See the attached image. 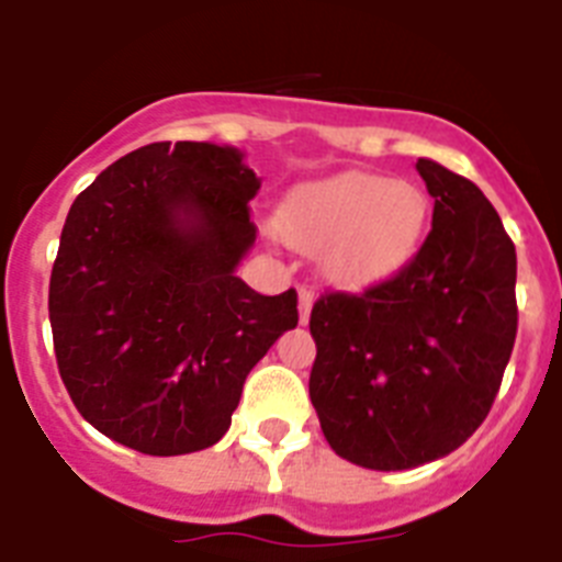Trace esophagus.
Listing matches in <instances>:
<instances>
[{
    "label": "esophagus",
    "mask_w": 562,
    "mask_h": 562,
    "mask_svg": "<svg viewBox=\"0 0 562 562\" xmlns=\"http://www.w3.org/2000/svg\"><path fill=\"white\" fill-rule=\"evenodd\" d=\"M311 305H314V294H311V288H300V322L302 325L308 322Z\"/></svg>",
    "instance_id": "esophagus-1"
}]
</instances>
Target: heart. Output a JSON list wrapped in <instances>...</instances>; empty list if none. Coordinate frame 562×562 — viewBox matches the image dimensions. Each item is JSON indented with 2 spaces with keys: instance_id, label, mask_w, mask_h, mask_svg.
Instances as JSON below:
<instances>
[{
  "instance_id": "b5f03b06",
  "label": "heart",
  "mask_w": 562,
  "mask_h": 562,
  "mask_svg": "<svg viewBox=\"0 0 562 562\" xmlns=\"http://www.w3.org/2000/svg\"><path fill=\"white\" fill-rule=\"evenodd\" d=\"M427 223V198L402 180L345 172L296 189L280 212L288 243L319 251L322 271L339 285H359L402 266Z\"/></svg>"
}]
</instances>
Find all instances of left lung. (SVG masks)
<instances>
[{"instance_id": "8db88e82", "label": "left lung", "mask_w": 562, "mask_h": 562, "mask_svg": "<svg viewBox=\"0 0 562 562\" xmlns=\"http://www.w3.org/2000/svg\"><path fill=\"white\" fill-rule=\"evenodd\" d=\"M436 198L416 257L311 311V402L339 458L413 470L450 456L490 416L517 334V257L484 192L418 158Z\"/></svg>"}]
</instances>
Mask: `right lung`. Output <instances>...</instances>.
Masks as SVG:
<instances>
[{
    "instance_id": "right-lung-1",
    "label": "right lung",
    "mask_w": 562,
    "mask_h": 562,
    "mask_svg": "<svg viewBox=\"0 0 562 562\" xmlns=\"http://www.w3.org/2000/svg\"><path fill=\"white\" fill-rule=\"evenodd\" d=\"M260 178L234 146L160 140L72 200L50 274L61 382L92 427L144 456L226 436L243 382L285 330L296 291L234 274L257 240Z\"/></svg>"
}]
</instances>
